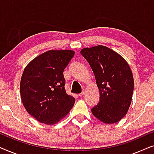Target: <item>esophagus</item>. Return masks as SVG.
<instances>
[{"label": "esophagus", "mask_w": 154, "mask_h": 154, "mask_svg": "<svg viewBox=\"0 0 154 154\" xmlns=\"http://www.w3.org/2000/svg\"><path fill=\"white\" fill-rule=\"evenodd\" d=\"M84 94H85V90H83V91H82V92H81V93H80V94H78V95H79V97H82V96H83L84 95Z\"/></svg>", "instance_id": "1"}]
</instances>
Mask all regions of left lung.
Wrapping results in <instances>:
<instances>
[{
  "label": "left lung",
  "instance_id": "left-lung-1",
  "mask_svg": "<svg viewBox=\"0 0 154 154\" xmlns=\"http://www.w3.org/2000/svg\"><path fill=\"white\" fill-rule=\"evenodd\" d=\"M95 76L100 102L91 109L103 123H115L123 119L131 104L134 80L131 69L122 57L103 45L81 50Z\"/></svg>",
  "mask_w": 154,
  "mask_h": 154
}]
</instances>
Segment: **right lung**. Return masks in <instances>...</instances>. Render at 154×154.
Segmentation results:
<instances>
[{"instance_id":"1","label":"right lung","mask_w":154,"mask_h":154,"mask_svg":"<svg viewBox=\"0 0 154 154\" xmlns=\"http://www.w3.org/2000/svg\"><path fill=\"white\" fill-rule=\"evenodd\" d=\"M73 50H49L24 69L20 82L21 98L31 116L54 125L68 114L75 98L66 94L64 70L74 56Z\"/></svg>"}]
</instances>
